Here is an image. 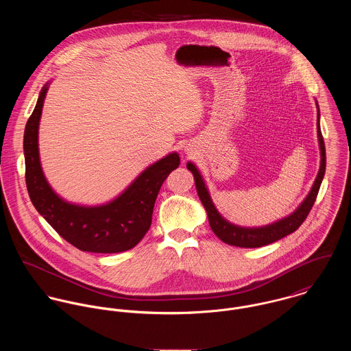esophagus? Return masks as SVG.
Listing matches in <instances>:
<instances>
[{
    "mask_svg": "<svg viewBox=\"0 0 351 351\" xmlns=\"http://www.w3.org/2000/svg\"><path fill=\"white\" fill-rule=\"evenodd\" d=\"M186 154H188V155H193V151L192 150H189V149H186Z\"/></svg>",
    "mask_w": 351,
    "mask_h": 351,
    "instance_id": "1",
    "label": "esophagus"
}]
</instances>
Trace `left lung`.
<instances>
[{
  "mask_svg": "<svg viewBox=\"0 0 351 351\" xmlns=\"http://www.w3.org/2000/svg\"><path fill=\"white\" fill-rule=\"evenodd\" d=\"M316 108H317L316 127H317V141H319V150H320V167H319L317 176L313 181V185H312L309 193L305 196V199L291 215H288L280 220H276L270 224L261 226V227H243V226L231 223L230 220H227L226 217L221 216V213L217 210L216 205L213 204L212 197L209 195V191H208V186L205 185V181H204L197 166L191 160L186 163L188 170L195 177L197 195L206 210L209 226H210L212 231L215 232V235L221 242L231 245V246L246 247V249L261 247V246H266L273 242H277V241L282 239L284 237L295 232L302 224V221L308 216L313 202L316 200L317 192L320 189V185H322V181H323V177L326 173V147H324V141H323L322 131H320V110H319L317 101H316Z\"/></svg>",
  "mask_w": 351,
  "mask_h": 351,
  "instance_id": "left-lung-1",
  "label": "left lung"
}]
</instances>
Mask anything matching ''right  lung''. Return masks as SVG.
<instances>
[{"label": "right lung", "instance_id": "add662e5", "mask_svg": "<svg viewBox=\"0 0 351 351\" xmlns=\"http://www.w3.org/2000/svg\"><path fill=\"white\" fill-rule=\"evenodd\" d=\"M49 81L24 131L25 182L29 199L51 227L81 251L113 254L135 247L150 230L158 192L180 165L170 152L146 167L119 196L99 205H82L60 197L49 184L39 154V124Z\"/></svg>", "mask_w": 351, "mask_h": 351}]
</instances>
